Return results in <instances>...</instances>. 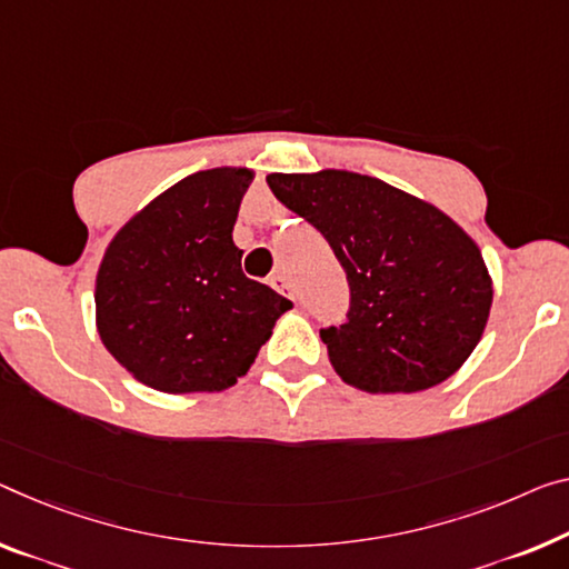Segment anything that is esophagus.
I'll return each instance as SVG.
<instances>
[{"instance_id": "obj_1", "label": "esophagus", "mask_w": 569, "mask_h": 569, "mask_svg": "<svg viewBox=\"0 0 569 569\" xmlns=\"http://www.w3.org/2000/svg\"><path fill=\"white\" fill-rule=\"evenodd\" d=\"M269 284H272L279 295H284V297H290V300H295V290H292L290 279H287L284 274H274L272 279H269Z\"/></svg>"}]
</instances>
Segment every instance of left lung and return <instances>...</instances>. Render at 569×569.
I'll list each match as a JSON object with an SVG mask.
<instances>
[{"label":"left lung","mask_w":569,"mask_h":569,"mask_svg":"<svg viewBox=\"0 0 569 569\" xmlns=\"http://www.w3.org/2000/svg\"><path fill=\"white\" fill-rule=\"evenodd\" d=\"M267 182L322 233L346 272V320L320 330L340 379L371 395H412L466 363L493 290L458 223L369 174L274 172Z\"/></svg>","instance_id":"8db88e82"}]
</instances>
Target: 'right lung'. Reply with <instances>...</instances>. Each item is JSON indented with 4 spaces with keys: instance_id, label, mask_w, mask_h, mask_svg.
<instances>
[{
    "instance_id": "obj_1",
    "label": "right lung",
    "mask_w": 569,
    "mask_h": 569,
    "mask_svg": "<svg viewBox=\"0 0 569 569\" xmlns=\"http://www.w3.org/2000/svg\"><path fill=\"white\" fill-rule=\"evenodd\" d=\"M251 180L247 168L188 174L109 243L96 277V326L147 387L168 395L231 387L292 308L241 272L231 231Z\"/></svg>"
}]
</instances>
